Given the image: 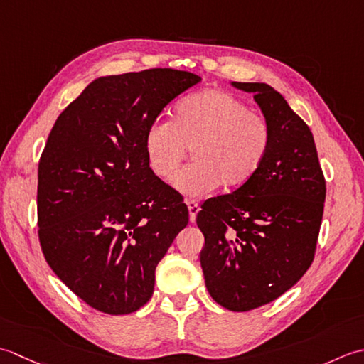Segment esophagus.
Wrapping results in <instances>:
<instances>
[{
  "label": "esophagus",
  "instance_id": "esophagus-1",
  "mask_svg": "<svg viewBox=\"0 0 364 364\" xmlns=\"http://www.w3.org/2000/svg\"><path fill=\"white\" fill-rule=\"evenodd\" d=\"M187 207H188V213H190V221L193 223V221L196 220V215H198V212H199V209H201V207H199V204L196 201H193V199H188Z\"/></svg>",
  "mask_w": 364,
  "mask_h": 364
}]
</instances>
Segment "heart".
Returning a JSON list of instances; mask_svg holds the SVG:
<instances>
[{"label":"heart","mask_w":364,"mask_h":364,"mask_svg":"<svg viewBox=\"0 0 364 364\" xmlns=\"http://www.w3.org/2000/svg\"><path fill=\"white\" fill-rule=\"evenodd\" d=\"M270 146L265 117L220 89L183 99L174 121L159 117L144 135L147 163L163 182L174 181L186 149L192 151L193 165L176 180L187 195H205L220 185L225 190L243 187L262 168Z\"/></svg>","instance_id":"1"}]
</instances>
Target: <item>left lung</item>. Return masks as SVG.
Returning <instances> with one entry per match:
<instances>
[{"instance_id": "left-lung-1", "label": "left lung", "mask_w": 364, "mask_h": 364, "mask_svg": "<svg viewBox=\"0 0 364 364\" xmlns=\"http://www.w3.org/2000/svg\"><path fill=\"white\" fill-rule=\"evenodd\" d=\"M232 86L253 94L272 146L253 179L207 199L196 223L207 291L218 305L243 313L277 300L313 264L327 188L313 133L283 95L265 83Z\"/></svg>"}]
</instances>
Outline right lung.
Masks as SVG:
<instances>
[{"label":"right lung","instance_id":"1","mask_svg":"<svg viewBox=\"0 0 364 364\" xmlns=\"http://www.w3.org/2000/svg\"><path fill=\"white\" fill-rule=\"evenodd\" d=\"M199 81L174 69L100 77L50 132L37 171L42 253L102 313L130 314L149 301L157 264L188 225L182 196L149 168L144 135Z\"/></svg>","mask_w":364,"mask_h":364}]
</instances>
